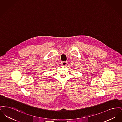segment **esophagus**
Returning <instances> with one entry per match:
<instances>
[{"mask_svg":"<svg viewBox=\"0 0 122 122\" xmlns=\"http://www.w3.org/2000/svg\"><path fill=\"white\" fill-rule=\"evenodd\" d=\"M62 65L63 66H66L67 65V63L66 62H63L62 63Z\"/></svg>","mask_w":122,"mask_h":122,"instance_id":"obj_1","label":"esophagus"}]
</instances>
